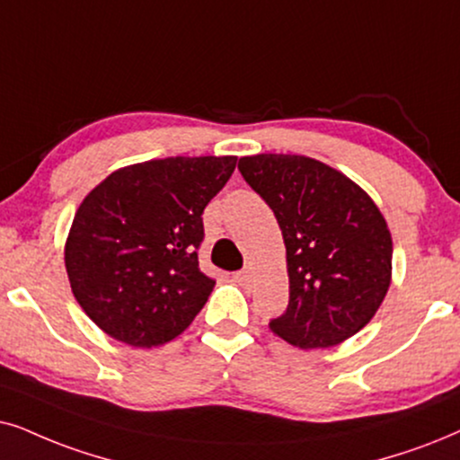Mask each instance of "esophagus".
<instances>
[{"mask_svg":"<svg viewBox=\"0 0 460 460\" xmlns=\"http://www.w3.org/2000/svg\"><path fill=\"white\" fill-rule=\"evenodd\" d=\"M234 280H235L237 284H248L250 280H252V271H250V270L237 271V273H234Z\"/></svg>","mask_w":460,"mask_h":460,"instance_id":"1","label":"esophagus"}]
</instances>
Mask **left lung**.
<instances>
[{
    "instance_id": "obj_1",
    "label": "left lung",
    "mask_w": 460,
    "mask_h": 460,
    "mask_svg": "<svg viewBox=\"0 0 460 460\" xmlns=\"http://www.w3.org/2000/svg\"><path fill=\"white\" fill-rule=\"evenodd\" d=\"M237 167L276 214L287 246L288 307L270 323L273 335L316 350L358 333L393 278V237L380 208L312 156L252 155Z\"/></svg>"
}]
</instances>
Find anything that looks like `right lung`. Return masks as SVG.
<instances>
[{"label": "right lung", "mask_w": 460, "mask_h": 460, "mask_svg": "<svg viewBox=\"0 0 460 460\" xmlns=\"http://www.w3.org/2000/svg\"><path fill=\"white\" fill-rule=\"evenodd\" d=\"M237 156H167L120 167L75 210L66 270L75 301L103 333L133 348L172 341L206 305L201 214Z\"/></svg>", "instance_id": "right-lung-1"}]
</instances>
